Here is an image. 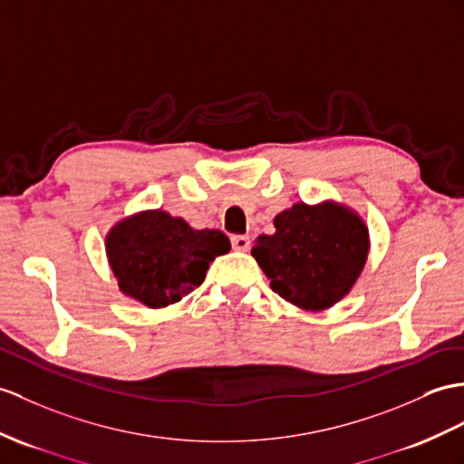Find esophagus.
Masks as SVG:
<instances>
[{
	"label": "esophagus",
	"mask_w": 464,
	"mask_h": 464,
	"mask_svg": "<svg viewBox=\"0 0 464 464\" xmlns=\"http://www.w3.org/2000/svg\"><path fill=\"white\" fill-rule=\"evenodd\" d=\"M230 242H232L234 250H238V252H247V250H250V238H247V236H244V234L232 236Z\"/></svg>",
	"instance_id": "34e87169"
}]
</instances>
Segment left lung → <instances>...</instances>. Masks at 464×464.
I'll return each instance as SVG.
<instances>
[{"instance_id": "8db88e82", "label": "left lung", "mask_w": 464, "mask_h": 464, "mask_svg": "<svg viewBox=\"0 0 464 464\" xmlns=\"http://www.w3.org/2000/svg\"><path fill=\"white\" fill-rule=\"evenodd\" d=\"M252 256L279 297L304 311H324L341 301L362 274L370 250L364 220L354 210L324 200L297 202L274 218Z\"/></svg>"}]
</instances>
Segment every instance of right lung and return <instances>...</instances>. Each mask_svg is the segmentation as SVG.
Listing matches in <instances>:
<instances>
[{"label": "right lung", "instance_id": "add662e5", "mask_svg": "<svg viewBox=\"0 0 464 464\" xmlns=\"http://www.w3.org/2000/svg\"><path fill=\"white\" fill-rule=\"evenodd\" d=\"M230 252L220 230H195L165 210L123 218L106 236V256L120 291L150 309L188 295L205 281L214 257Z\"/></svg>", "mask_w": 464, "mask_h": 464}]
</instances>
